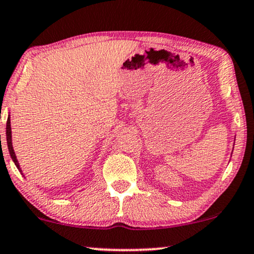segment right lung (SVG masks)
I'll use <instances>...</instances> for the list:
<instances>
[{
  "label": "right lung",
  "instance_id": "right-lung-1",
  "mask_svg": "<svg viewBox=\"0 0 254 254\" xmlns=\"http://www.w3.org/2000/svg\"><path fill=\"white\" fill-rule=\"evenodd\" d=\"M7 143H8L9 152H10V156H11L12 160H14L15 165L20 169V165H18V162H17V159H16L14 149H12V145H11V127H10V120H9V118L7 121Z\"/></svg>",
  "mask_w": 254,
  "mask_h": 254
}]
</instances>
